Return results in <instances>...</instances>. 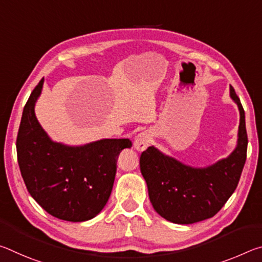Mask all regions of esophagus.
Masks as SVG:
<instances>
[{"label": "esophagus", "mask_w": 262, "mask_h": 262, "mask_svg": "<svg viewBox=\"0 0 262 262\" xmlns=\"http://www.w3.org/2000/svg\"><path fill=\"white\" fill-rule=\"evenodd\" d=\"M150 143V134L148 132H141L135 136L134 139V148L137 151H143L148 148Z\"/></svg>", "instance_id": "1"}]
</instances>
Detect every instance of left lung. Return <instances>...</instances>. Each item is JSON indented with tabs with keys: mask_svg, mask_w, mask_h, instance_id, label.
Returning <instances> with one entry per match:
<instances>
[{
	"mask_svg": "<svg viewBox=\"0 0 262 262\" xmlns=\"http://www.w3.org/2000/svg\"><path fill=\"white\" fill-rule=\"evenodd\" d=\"M241 120L237 147L227 158L206 167H193L159 151L154 145L141 154V173L148 186L150 202L159 215L176 224H192L210 219L236 189L246 162L245 112L230 85Z\"/></svg>",
	"mask_w": 262,
	"mask_h": 262,
	"instance_id": "1",
	"label": "left lung"
}]
</instances>
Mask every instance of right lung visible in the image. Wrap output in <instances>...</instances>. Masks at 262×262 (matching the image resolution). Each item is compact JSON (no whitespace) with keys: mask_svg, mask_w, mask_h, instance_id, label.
<instances>
[{"mask_svg":"<svg viewBox=\"0 0 262 262\" xmlns=\"http://www.w3.org/2000/svg\"><path fill=\"white\" fill-rule=\"evenodd\" d=\"M43 78L24 106L17 135V158L26 188L48 214L68 222L94 219L108 201L122 149L129 139H103L84 145L54 142L34 113Z\"/></svg>","mask_w":262,"mask_h":262,"instance_id":"1","label":"right lung"}]
</instances>
